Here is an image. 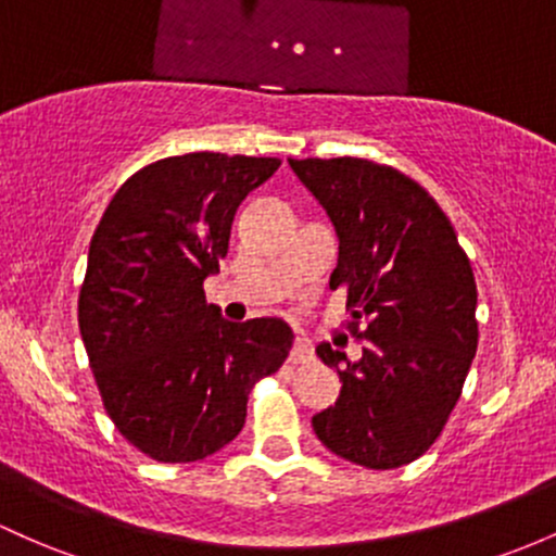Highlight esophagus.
I'll use <instances>...</instances> for the list:
<instances>
[{"label": "esophagus", "mask_w": 556, "mask_h": 556, "mask_svg": "<svg viewBox=\"0 0 556 556\" xmlns=\"http://www.w3.org/2000/svg\"><path fill=\"white\" fill-rule=\"evenodd\" d=\"M308 358H311L308 340L306 338H298L295 345H292V351H290V362L292 364H303V362H308Z\"/></svg>", "instance_id": "34e87169"}]
</instances>
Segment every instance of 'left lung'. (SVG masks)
Wrapping results in <instances>:
<instances>
[{
  "label": "left lung",
  "mask_w": 556,
  "mask_h": 556,
  "mask_svg": "<svg viewBox=\"0 0 556 556\" xmlns=\"http://www.w3.org/2000/svg\"><path fill=\"white\" fill-rule=\"evenodd\" d=\"M290 168L332 222L329 288L348 290L362 340L358 362L316 345L343 388L311 425L353 465L404 467L441 435L478 351L472 266L441 205L401 170L364 157H290Z\"/></svg>",
  "instance_id": "8db88e82"
}]
</instances>
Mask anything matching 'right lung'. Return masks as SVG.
<instances>
[{
    "label": "right lung",
    "instance_id": "add662e5",
    "mask_svg": "<svg viewBox=\"0 0 556 556\" xmlns=\"http://www.w3.org/2000/svg\"><path fill=\"white\" fill-rule=\"evenodd\" d=\"M277 157L187 152L124 181L97 224L78 329L102 404L150 459L185 465L240 435L248 395L288 358L282 319H222L205 303L242 200Z\"/></svg>",
    "mask_w": 556,
    "mask_h": 556
}]
</instances>
